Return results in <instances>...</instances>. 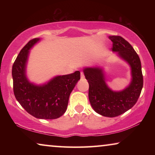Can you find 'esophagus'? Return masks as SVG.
I'll list each match as a JSON object with an SVG mask.
<instances>
[{
  "label": "esophagus",
  "instance_id": "obj_1",
  "mask_svg": "<svg viewBox=\"0 0 155 155\" xmlns=\"http://www.w3.org/2000/svg\"><path fill=\"white\" fill-rule=\"evenodd\" d=\"M80 75H81L82 79H83V78H84V75L83 72H81V73H80Z\"/></svg>",
  "mask_w": 155,
  "mask_h": 155
}]
</instances>
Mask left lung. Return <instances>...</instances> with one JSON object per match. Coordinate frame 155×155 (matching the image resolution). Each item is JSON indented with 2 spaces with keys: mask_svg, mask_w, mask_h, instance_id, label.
I'll return each instance as SVG.
<instances>
[{
  "mask_svg": "<svg viewBox=\"0 0 155 155\" xmlns=\"http://www.w3.org/2000/svg\"><path fill=\"white\" fill-rule=\"evenodd\" d=\"M111 49L130 65L132 81L120 92H114L105 82L102 70L87 68L84 74L89 83V99L97 113L107 117H116L131 109L137 102L143 87L141 62L133 46L120 36H110Z\"/></svg>",
  "mask_w": 155,
  "mask_h": 155,
  "instance_id": "left-lung-1",
  "label": "left lung"
}]
</instances>
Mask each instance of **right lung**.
<instances>
[{
	"mask_svg": "<svg viewBox=\"0 0 155 155\" xmlns=\"http://www.w3.org/2000/svg\"><path fill=\"white\" fill-rule=\"evenodd\" d=\"M39 39L29 41L20 51L12 65L15 97L20 105L31 116L41 119H56L67 109L70 94L80 79V71L57 76L41 86L31 84L25 75L29 50Z\"/></svg>",
	"mask_w": 155,
	"mask_h": 155,
	"instance_id": "right-lung-1",
	"label": "right lung"
}]
</instances>
